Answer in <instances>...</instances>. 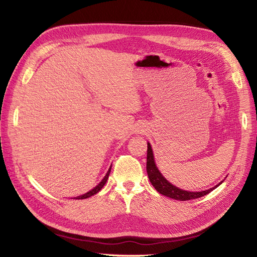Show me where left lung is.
I'll list each match as a JSON object with an SVG mask.
<instances>
[{
    "label": "left lung",
    "instance_id": "obj_1",
    "mask_svg": "<svg viewBox=\"0 0 257 257\" xmlns=\"http://www.w3.org/2000/svg\"><path fill=\"white\" fill-rule=\"evenodd\" d=\"M148 144V149H147V173H148V177L151 184L154 185L155 189L162 195H166L168 198H171L174 200L179 201H188L192 199H198L201 196H204L205 194L210 193L211 191L216 189L220 184H222L223 181L217 183L215 187L210 188L204 191H200V192H192V191H185L180 189L176 185L170 183L168 180L162 176V173L158 169L156 161H155V156L154 151H152L151 145Z\"/></svg>",
    "mask_w": 257,
    "mask_h": 257
}]
</instances>
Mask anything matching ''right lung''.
I'll return each mask as SVG.
<instances>
[{
  "mask_svg": "<svg viewBox=\"0 0 257 257\" xmlns=\"http://www.w3.org/2000/svg\"><path fill=\"white\" fill-rule=\"evenodd\" d=\"M110 170H111V166H110V168L108 169V171H107V173H106V176L103 177V179L101 180V181L98 183L95 188H92L90 191H88V192H86V193H84V194H81V195H78V196H75L74 199H77V200H83V199H87V198H90L91 195H94V194H96V193H98L99 192V191L103 188V185L106 184V182H107V180H108V177H109V173H110Z\"/></svg>",
  "mask_w": 257,
  "mask_h": 257,
  "instance_id": "obj_1",
  "label": "right lung"
}]
</instances>
